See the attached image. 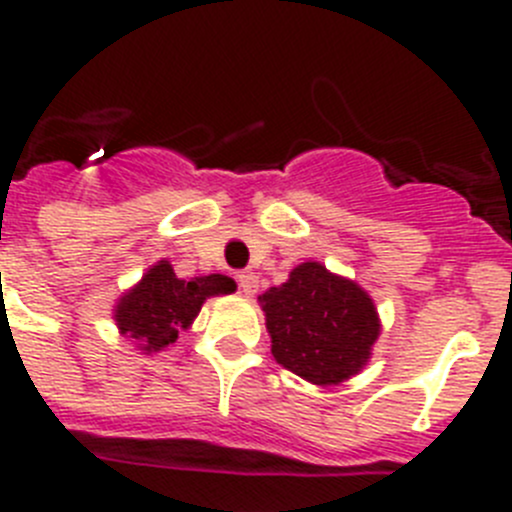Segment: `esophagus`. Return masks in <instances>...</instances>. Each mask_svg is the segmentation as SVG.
Instances as JSON below:
<instances>
[{
    "instance_id": "34e87169",
    "label": "esophagus",
    "mask_w": 512,
    "mask_h": 512,
    "mask_svg": "<svg viewBox=\"0 0 512 512\" xmlns=\"http://www.w3.org/2000/svg\"><path fill=\"white\" fill-rule=\"evenodd\" d=\"M235 279H238V287H241L243 295L246 297L256 295V289H259V277H256L253 271H241Z\"/></svg>"
}]
</instances>
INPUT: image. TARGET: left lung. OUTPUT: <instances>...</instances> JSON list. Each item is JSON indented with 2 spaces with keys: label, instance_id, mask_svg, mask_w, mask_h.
<instances>
[{
  "label": "left lung",
  "instance_id": "obj_1",
  "mask_svg": "<svg viewBox=\"0 0 512 512\" xmlns=\"http://www.w3.org/2000/svg\"><path fill=\"white\" fill-rule=\"evenodd\" d=\"M271 354L312 384H338L361 372L379 336L374 302L359 284L307 261L282 287L259 297Z\"/></svg>",
  "mask_w": 512,
  "mask_h": 512
}]
</instances>
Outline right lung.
<instances>
[{"instance_id":"add662e5","label":"right lung","mask_w":512,"mask_h":512,"mask_svg":"<svg viewBox=\"0 0 512 512\" xmlns=\"http://www.w3.org/2000/svg\"><path fill=\"white\" fill-rule=\"evenodd\" d=\"M233 279L223 274L179 279L169 261H158L115 310L117 328L135 338L143 351H161L189 328L202 302L212 295L233 292Z\"/></svg>"}]
</instances>
